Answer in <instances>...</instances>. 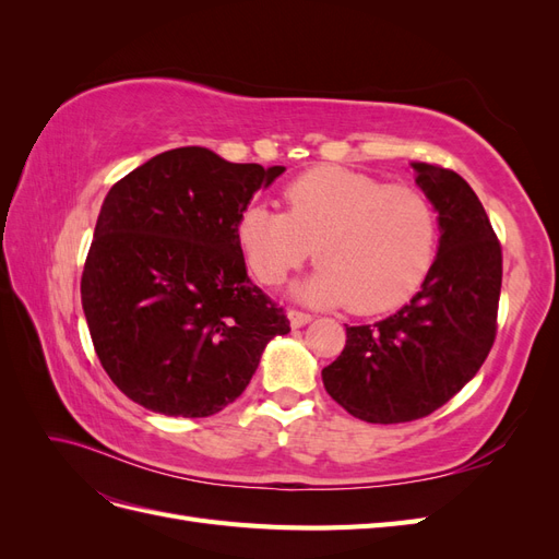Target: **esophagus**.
Wrapping results in <instances>:
<instances>
[{"label":"esophagus","mask_w":559,"mask_h":559,"mask_svg":"<svg viewBox=\"0 0 559 559\" xmlns=\"http://www.w3.org/2000/svg\"><path fill=\"white\" fill-rule=\"evenodd\" d=\"M286 317H289V321H292V326H294V329L306 326V324H310V321H312V314H308V312H300V310H289V312H286Z\"/></svg>","instance_id":"obj_1"}]
</instances>
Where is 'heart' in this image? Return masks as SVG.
Segmentation results:
<instances>
[{
	"label": "heart",
	"instance_id": "1",
	"mask_svg": "<svg viewBox=\"0 0 559 559\" xmlns=\"http://www.w3.org/2000/svg\"><path fill=\"white\" fill-rule=\"evenodd\" d=\"M286 212L253 202L235 235L263 284H280L314 253L317 273L300 296L361 314L392 310L429 275L438 214L415 186L319 165L284 186Z\"/></svg>",
	"mask_w": 559,
	"mask_h": 559
}]
</instances>
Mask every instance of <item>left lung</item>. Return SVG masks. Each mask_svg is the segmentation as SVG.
I'll use <instances>...</instances> for the list:
<instances>
[{
    "instance_id": "8db88e82",
    "label": "left lung",
    "mask_w": 559,
    "mask_h": 559,
    "mask_svg": "<svg viewBox=\"0 0 559 559\" xmlns=\"http://www.w3.org/2000/svg\"><path fill=\"white\" fill-rule=\"evenodd\" d=\"M438 212L441 240L421 289L376 324L347 326L321 370L335 403L370 425L427 417L478 373L497 337L501 245L471 186L448 167L413 163Z\"/></svg>"
}]
</instances>
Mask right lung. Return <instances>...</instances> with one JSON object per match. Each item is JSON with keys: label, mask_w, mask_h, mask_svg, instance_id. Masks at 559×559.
<instances>
[{"label": "right lung", "mask_w": 559, "mask_h": 559, "mask_svg": "<svg viewBox=\"0 0 559 559\" xmlns=\"http://www.w3.org/2000/svg\"><path fill=\"white\" fill-rule=\"evenodd\" d=\"M282 165L202 146L158 154L111 186L81 277L97 359L146 411L210 417L238 399L289 319L247 277L240 212Z\"/></svg>", "instance_id": "add662e5"}]
</instances>
